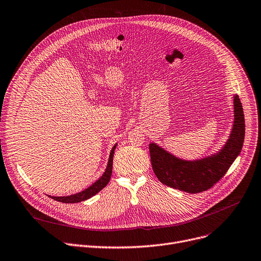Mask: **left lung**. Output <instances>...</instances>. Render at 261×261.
<instances>
[{
	"mask_svg": "<svg viewBox=\"0 0 261 261\" xmlns=\"http://www.w3.org/2000/svg\"><path fill=\"white\" fill-rule=\"evenodd\" d=\"M234 125L224 147L218 153L198 161L177 159L154 143L149 145L151 165L158 179L169 187L188 194L212 188L220 181L241 152L245 125L239 96H234Z\"/></svg>",
	"mask_w": 261,
	"mask_h": 261,
	"instance_id": "obj_1",
	"label": "left lung"
}]
</instances>
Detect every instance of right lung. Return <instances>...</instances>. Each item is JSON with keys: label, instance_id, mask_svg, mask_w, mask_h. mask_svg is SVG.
I'll use <instances>...</instances> for the list:
<instances>
[{"label": "right lung", "instance_id": "obj_1", "mask_svg": "<svg viewBox=\"0 0 261 261\" xmlns=\"http://www.w3.org/2000/svg\"><path fill=\"white\" fill-rule=\"evenodd\" d=\"M116 148V145L112 148L111 152H110V158L108 162V166L105 171V173L100 176V179L96 181L93 185L88 187L87 189L82 190L81 193H78L76 195L72 196H67V197H50L51 199L62 202V203H78L81 201L88 200L95 196L96 194H98L99 191L107 186V184L110 182V179H111V174H112V167H113V156H114V150Z\"/></svg>", "mask_w": 261, "mask_h": 261}]
</instances>
